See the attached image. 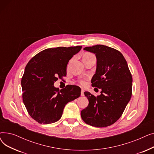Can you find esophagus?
<instances>
[{"label": "esophagus", "instance_id": "obj_1", "mask_svg": "<svg viewBox=\"0 0 154 154\" xmlns=\"http://www.w3.org/2000/svg\"><path fill=\"white\" fill-rule=\"evenodd\" d=\"M81 95L84 96V91L83 89L81 90Z\"/></svg>", "mask_w": 154, "mask_h": 154}]
</instances>
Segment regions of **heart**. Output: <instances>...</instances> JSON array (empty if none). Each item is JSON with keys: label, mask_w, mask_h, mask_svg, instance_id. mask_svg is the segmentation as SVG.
<instances>
[{"label": "heart", "mask_w": 154, "mask_h": 154, "mask_svg": "<svg viewBox=\"0 0 154 154\" xmlns=\"http://www.w3.org/2000/svg\"><path fill=\"white\" fill-rule=\"evenodd\" d=\"M91 55H92V54L87 53V54H85L83 57H87V56H91ZM80 83L82 85H84V84H85V81H84V80H80Z\"/></svg>", "instance_id": "b5f03b06"}]
</instances>
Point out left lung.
Wrapping results in <instances>:
<instances>
[{"label":"left lung","mask_w":154,"mask_h":154,"mask_svg":"<svg viewBox=\"0 0 154 154\" xmlns=\"http://www.w3.org/2000/svg\"><path fill=\"white\" fill-rule=\"evenodd\" d=\"M84 50L95 54L97 69L91 83L102 91L97 97L84 92L88 105L81 111V117L91 126H110L119 119L131 100L132 74L124 57L115 48L96 45Z\"/></svg>","instance_id":"1"}]
</instances>
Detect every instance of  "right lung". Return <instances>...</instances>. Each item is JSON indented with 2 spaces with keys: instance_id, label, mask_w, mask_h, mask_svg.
Returning <instances> with one entry per match:
<instances>
[{
  "instance_id": "1",
  "label": "right lung",
  "mask_w": 154,
  "mask_h": 154,
  "mask_svg": "<svg viewBox=\"0 0 154 154\" xmlns=\"http://www.w3.org/2000/svg\"><path fill=\"white\" fill-rule=\"evenodd\" d=\"M81 48L82 46L47 48L27 64L21 80L23 102L30 116L39 124L58 121L65 106L80 97L79 86L67 85L59 91L54 84L58 78L66 76L69 60Z\"/></svg>"
}]
</instances>
